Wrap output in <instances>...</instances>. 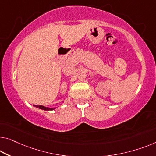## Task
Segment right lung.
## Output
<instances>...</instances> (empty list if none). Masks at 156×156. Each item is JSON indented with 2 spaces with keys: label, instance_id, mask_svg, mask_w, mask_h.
<instances>
[{
  "label": "right lung",
  "instance_id": "1",
  "mask_svg": "<svg viewBox=\"0 0 156 156\" xmlns=\"http://www.w3.org/2000/svg\"><path fill=\"white\" fill-rule=\"evenodd\" d=\"M34 106H36L37 108H39L40 109H43V110L45 111H52L55 109V108H48V107H45L44 106H38V105H34Z\"/></svg>",
  "mask_w": 156,
  "mask_h": 156
}]
</instances>
